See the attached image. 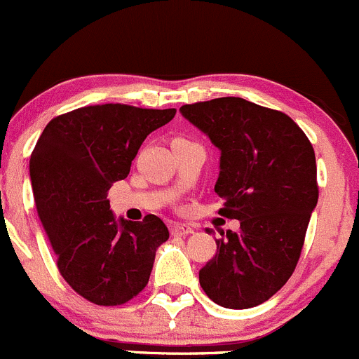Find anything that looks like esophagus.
Masks as SVG:
<instances>
[{
	"mask_svg": "<svg viewBox=\"0 0 359 359\" xmlns=\"http://www.w3.org/2000/svg\"><path fill=\"white\" fill-rule=\"evenodd\" d=\"M171 233L176 236H187V235L194 233V228L188 226V224H172Z\"/></svg>",
	"mask_w": 359,
	"mask_h": 359,
	"instance_id": "34e87169",
	"label": "esophagus"
}]
</instances>
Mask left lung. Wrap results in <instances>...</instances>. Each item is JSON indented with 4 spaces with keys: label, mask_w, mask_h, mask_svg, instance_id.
Instances as JSON below:
<instances>
[{
    "label": "left lung",
    "mask_w": 359,
    "mask_h": 359,
    "mask_svg": "<svg viewBox=\"0 0 359 359\" xmlns=\"http://www.w3.org/2000/svg\"><path fill=\"white\" fill-rule=\"evenodd\" d=\"M180 112L219 149V214L240 221L236 233L219 231L216 256L198 271L201 287L223 308H254L297 266L318 204L315 150L287 114L243 98L191 103Z\"/></svg>",
    "instance_id": "left-lung-1"
}]
</instances>
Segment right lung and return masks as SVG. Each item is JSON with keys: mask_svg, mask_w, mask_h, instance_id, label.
<instances>
[{"mask_svg": "<svg viewBox=\"0 0 359 359\" xmlns=\"http://www.w3.org/2000/svg\"><path fill=\"white\" fill-rule=\"evenodd\" d=\"M176 109L121 103L81 107L48 123L29 162L36 209L65 282L98 306H119L145 289L155 252L169 238L161 217H116L107 191L128 178L147 136Z\"/></svg>", "mask_w": 359, "mask_h": 359, "instance_id": "add662e5", "label": "right lung"}]
</instances>
